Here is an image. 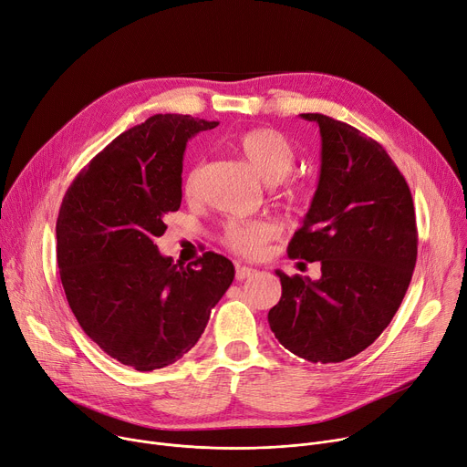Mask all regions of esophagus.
<instances>
[{
  "mask_svg": "<svg viewBox=\"0 0 467 467\" xmlns=\"http://www.w3.org/2000/svg\"><path fill=\"white\" fill-rule=\"evenodd\" d=\"M257 274V270L255 268H252V266H244V265H236V279H245V277H252V275H255Z\"/></svg>",
  "mask_w": 467,
  "mask_h": 467,
  "instance_id": "34e87169",
  "label": "esophagus"
}]
</instances>
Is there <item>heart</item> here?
Here are the masks:
<instances>
[{
    "instance_id": "heart-1",
    "label": "heart",
    "mask_w": 467,
    "mask_h": 467,
    "mask_svg": "<svg viewBox=\"0 0 467 467\" xmlns=\"http://www.w3.org/2000/svg\"><path fill=\"white\" fill-rule=\"evenodd\" d=\"M236 151L252 171L266 183H275L279 195L289 201H300L306 197L304 183L289 178L296 165V150L293 142L275 130L255 128L242 133L234 140ZM201 176V165L193 167L185 176L183 192L193 197L197 193ZM275 236V227L268 222H233L225 231V244L240 255H259L266 242Z\"/></svg>"
}]
</instances>
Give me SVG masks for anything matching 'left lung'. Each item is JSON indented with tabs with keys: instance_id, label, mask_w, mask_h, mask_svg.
I'll return each instance as SVG.
<instances>
[{
	"instance_id": "left-lung-1",
	"label": "left lung",
	"mask_w": 467,
	"mask_h": 467,
	"mask_svg": "<svg viewBox=\"0 0 467 467\" xmlns=\"http://www.w3.org/2000/svg\"><path fill=\"white\" fill-rule=\"evenodd\" d=\"M321 133V171L289 257L321 261V277L275 270L282 298L274 336L309 362L348 360L381 336L410 287L417 223L410 185L385 148L325 114H300Z\"/></svg>"
}]
</instances>
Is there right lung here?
Returning a JSON list of instances; mask_svg holds the SVG:
<instances>
[{
	"instance_id": "right-lung-1",
	"label": "right lung",
	"mask_w": 467,
	"mask_h": 467,
	"mask_svg": "<svg viewBox=\"0 0 467 467\" xmlns=\"http://www.w3.org/2000/svg\"><path fill=\"white\" fill-rule=\"evenodd\" d=\"M215 126L150 116L89 161L59 208L56 257L69 307L107 355L139 371L188 353L234 279L223 255L206 252L182 266L155 245L182 202L185 144Z\"/></svg>"
}]
</instances>
